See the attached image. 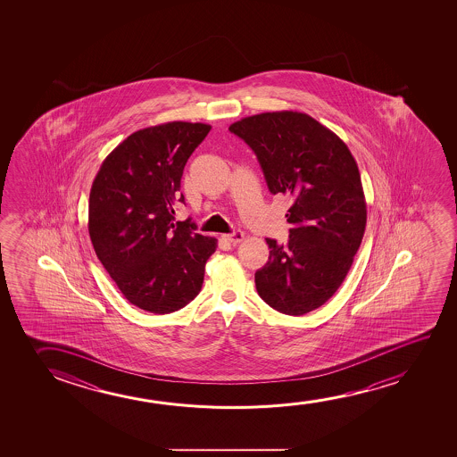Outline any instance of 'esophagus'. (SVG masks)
Wrapping results in <instances>:
<instances>
[{
  "label": "esophagus",
  "mask_w": 457,
  "mask_h": 457,
  "mask_svg": "<svg viewBox=\"0 0 457 457\" xmlns=\"http://www.w3.org/2000/svg\"><path fill=\"white\" fill-rule=\"evenodd\" d=\"M245 234L244 232L240 231V229H237V231L231 232V234H228V236H225L226 240L229 242V244L232 245H237L244 240Z\"/></svg>",
  "instance_id": "esophagus-1"
}]
</instances>
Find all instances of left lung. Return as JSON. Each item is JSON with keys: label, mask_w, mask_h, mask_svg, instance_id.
<instances>
[{"label": "left lung", "mask_w": 457, "mask_h": 457, "mask_svg": "<svg viewBox=\"0 0 457 457\" xmlns=\"http://www.w3.org/2000/svg\"><path fill=\"white\" fill-rule=\"evenodd\" d=\"M229 131L254 151L270 192L294 201L287 244L267 238L257 294L278 312L304 315L337 292L362 242L367 204L356 161L337 134L296 111L245 117Z\"/></svg>", "instance_id": "8db88e82"}]
</instances>
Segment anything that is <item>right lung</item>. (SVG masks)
Instances as JSON below:
<instances>
[{"mask_svg": "<svg viewBox=\"0 0 457 457\" xmlns=\"http://www.w3.org/2000/svg\"><path fill=\"white\" fill-rule=\"evenodd\" d=\"M211 126L170 121L132 132L101 163L88 198L95 253L134 306L179 311L200 294L217 238L175 221L187 159Z\"/></svg>", "mask_w": 457, "mask_h": 457, "instance_id": "1", "label": "right lung"}]
</instances>
